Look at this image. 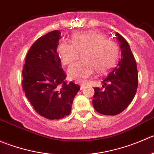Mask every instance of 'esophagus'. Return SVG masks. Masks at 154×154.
I'll list each match as a JSON object with an SVG mask.
<instances>
[{"instance_id": "obj_1", "label": "esophagus", "mask_w": 154, "mask_h": 154, "mask_svg": "<svg viewBox=\"0 0 154 154\" xmlns=\"http://www.w3.org/2000/svg\"><path fill=\"white\" fill-rule=\"evenodd\" d=\"M85 87H86V85H85V84H82V85H80V88H81V90H84L85 88Z\"/></svg>"}]
</instances>
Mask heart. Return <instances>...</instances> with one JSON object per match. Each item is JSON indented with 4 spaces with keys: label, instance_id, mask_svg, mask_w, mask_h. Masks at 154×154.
I'll use <instances>...</instances> for the list:
<instances>
[{
    "label": "heart",
    "instance_id": "obj_1",
    "mask_svg": "<svg viewBox=\"0 0 154 154\" xmlns=\"http://www.w3.org/2000/svg\"><path fill=\"white\" fill-rule=\"evenodd\" d=\"M59 57L64 65H69L82 55V61L72 64L68 69L69 79L85 82L95 72L109 70L119 58V47L106 35L97 31L75 33L72 42L63 40L57 48Z\"/></svg>",
    "mask_w": 154,
    "mask_h": 154
}]
</instances>
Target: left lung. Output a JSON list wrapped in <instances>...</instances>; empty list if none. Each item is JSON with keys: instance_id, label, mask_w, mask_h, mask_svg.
<instances>
[{"instance_id": "obj_1", "label": "left lung", "mask_w": 154, "mask_h": 154, "mask_svg": "<svg viewBox=\"0 0 154 154\" xmlns=\"http://www.w3.org/2000/svg\"><path fill=\"white\" fill-rule=\"evenodd\" d=\"M121 48V58L102 82L103 88H94L93 106L98 113L116 115L130 104L138 87V69L127 41L116 33Z\"/></svg>"}]
</instances>
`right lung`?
<instances>
[{
	"label": "right lung",
	"mask_w": 154,
	"mask_h": 154,
	"mask_svg": "<svg viewBox=\"0 0 154 154\" xmlns=\"http://www.w3.org/2000/svg\"><path fill=\"white\" fill-rule=\"evenodd\" d=\"M61 33L53 30L41 36L29 49L22 69V88L34 110L49 120L70 114L80 86L65 79L57 53Z\"/></svg>",
	"instance_id": "1"
}]
</instances>
